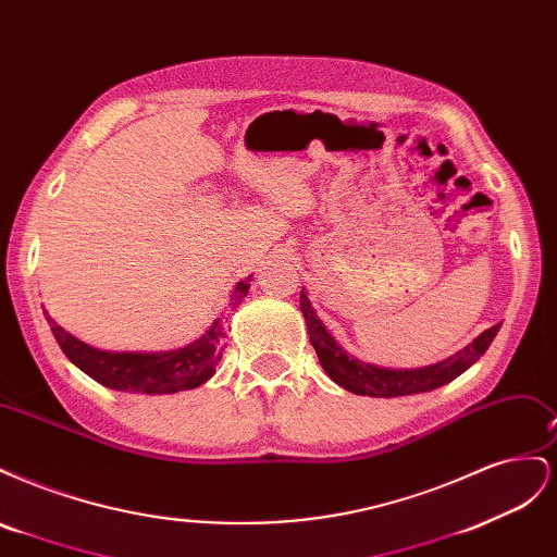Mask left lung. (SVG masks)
I'll list each match as a JSON object with an SVG mask.
<instances>
[{"instance_id": "1", "label": "left lung", "mask_w": 557, "mask_h": 557, "mask_svg": "<svg viewBox=\"0 0 557 557\" xmlns=\"http://www.w3.org/2000/svg\"><path fill=\"white\" fill-rule=\"evenodd\" d=\"M299 309L305 313L309 339L327 376L334 383H339L344 391L352 395H369V397L416 395V393H428V391H434V387L446 385L453 379H458L462 372H467V369L487 350V346L493 344L495 334L499 332V323H497L491 330L481 332L474 342L455 352V356L423 369H385V367L358 360L356 356H350V352H346L339 344H336L334 336L315 315L311 301L307 297V290L299 293Z\"/></svg>"}]
</instances>
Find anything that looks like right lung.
I'll use <instances>...</instances> for the list:
<instances>
[{"mask_svg":"<svg viewBox=\"0 0 557 557\" xmlns=\"http://www.w3.org/2000/svg\"><path fill=\"white\" fill-rule=\"evenodd\" d=\"M250 278L234 285L230 307H239L242 299L248 295ZM50 332L58 339L60 348L81 372H86L97 383H102L111 391L123 393H141V395H174L181 391L209 381L215 374V364L223 358V339L225 323L221 318L201 334L197 342L166 350V352H111L99 350L76 339L74 334L60 327L53 318L44 311Z\"/></svg>","mask_w":557,"mask_h":557,"instance_id":"right-lung-1","label":"right lung"}]
</instances>
